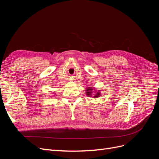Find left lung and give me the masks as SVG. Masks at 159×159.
<instances>
[{
	"instance_id": "obj_1",
	"label": "left lung",
	"mask_w": 159,
	"mask_h": 159,
	"mask_svg": "<svg viewBox=\"0 0 159 159\" xmlns=\"http://www.w3.org/2000/svg\"><path fill=\"white\" fill-rule=\"evenodd\" d=\"M95 91H96V89H93L92 88H88L87 89H86V90H85V91H86V92H85L86 93V95L89 96V97H91V96H92V94L93 93L94 91H95ZM95 93H96L93 96V98H99V96H100V94H101L99 90V91H97V92H95Z\"/></svg>"
}]
</instances>
